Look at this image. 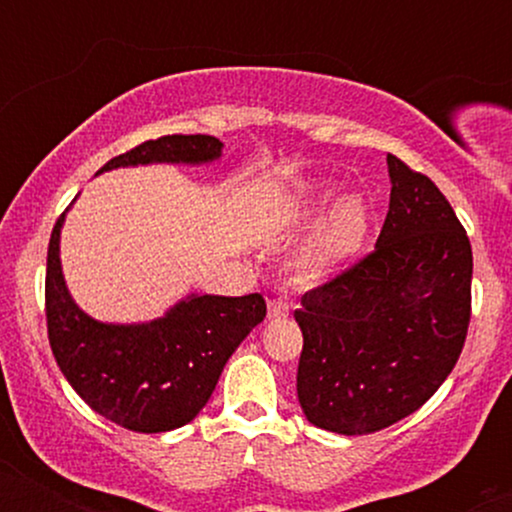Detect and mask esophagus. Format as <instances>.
<instances>
[{
    "label": "esophagus",
    "mask_w": 512,
    "mask_h": 512,
    "mask_svg": "<svg viewBox=\"0 0 512 512\" xmlns=\"http://www.w3.org/2000/svg\"><path fill=\"white\" fill-rule=\"evenodd\" d=\"M287 314H289L287 302H282V299H270V304H267V317H270V319H285Z\"/></svg>",
    "instance_id": "esophagus-1"
}]
</instances>
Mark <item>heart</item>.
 <instances>
[{"label":"heart","instance_id":"heart-1","mask_svg":"<svg viewBox=\"0 0 512 512\" xmlns=\"http://www.w3.org/2000/svg\"><path fill=\"white\" fill-rule=\"evenodd\" d=\"M337 185H314L294 205L292 218L297 223L312 220L332 200H337ZM371 232V208L361 195H344L334 203L327 218L314 227L312 235L294 250L289 272L299 285L317 287L342 275L364 252Z\"/></svg>","mask_w":512,"mask_h":512}]
</instances>
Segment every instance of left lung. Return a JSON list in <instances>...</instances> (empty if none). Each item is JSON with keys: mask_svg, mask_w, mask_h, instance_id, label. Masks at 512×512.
<instances>
[{"mask_svg": "<svg viewBox=\"0 0 512 512\" xmlns=\"http://www.w3.org/2000/svg\"><path fill=\"white\" fill-rule=\"evenodd\" d=\"M389 213L371 255L302 297L297 396L309 423L342 436L421 409L461 356L473 252L426 175L386 156Z\"/></svg>", "mask_w": 512, "mask_h": 512, "instance_id": "8db88e82", "label": "left lung"}]
</instances>
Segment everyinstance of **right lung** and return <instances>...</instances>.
I'll return each mask as SVG.
<instances>
[{"label": "right lung", "mask_w": 512, "mask_h": 512, "mask_svg": "<svg viewBox=\"0 0 512 512\" xmlns=\"http://www.w3.org/2000/svg\"><path fill=\"white\" fill-rule=\"evenodd\" d=\"M220 156L223 141L213 136H163L111 158L98 175L153 163L208 165ZM66 213L46 255V327L61 374L96 414L128 431L185 426L208 404L232 352L265 319V299L193 292L151 322H98L74 302L61 270Z\"/></svg>", "instance_id": "obj_1"}]
</instances>
